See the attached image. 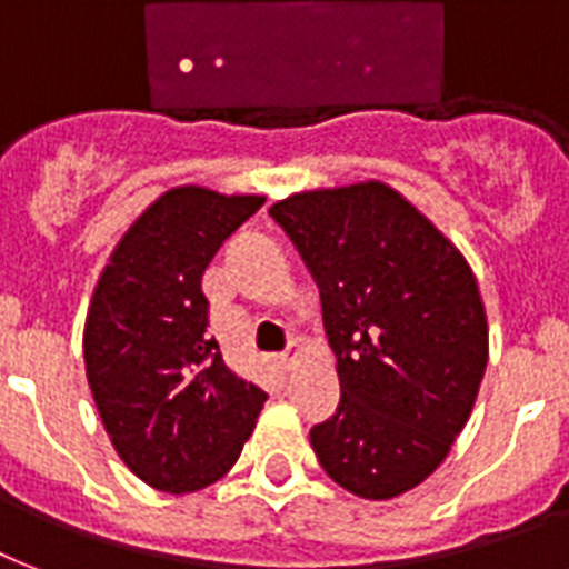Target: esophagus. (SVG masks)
Wrapping results in <instances>:
<instances>
[{"mask_svg":"<svg viewBox=\"0 0 569 569\" xmlns=\"http://www.w3.org/2000/svg\"><path fill=\"white\" fill-rule=\"evenodd\" d=\"M301 351H303V346H301V342H292V346L286 348L283 355L277 357V360H280V366H283V369H292V366H295V360H298V357H301Z\"/></svg>","mask_w":569,"mask_h":569,"instance_id":"esophagus-1","label":"esophagus"}]
</instances>
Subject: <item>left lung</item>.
Masks as SVG:
<instances>
[{"mask_svg": "<svg viewBox=\"0 0 569 569\" xmlns=\"http://www.w3.org/2000/svg\"><path fill=\"white\" fill-rule=\"evenodd\" d=\"M319 283L337 355V413L310 442L360 499L422 485L463 431L487 369L478 280L410 200L369 180L301 191L271 209Z\"/></svg>", "mask_w": 569, "mask_h": 569, "instance_id": "left-lung-1", "label": "left lung"}]
</instances>
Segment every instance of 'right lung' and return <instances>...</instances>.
Here are the masks:
<instances>
[{
  "label": "right lung",
  "instance_id": "obj_1",
  "mask_svg": "<svg viewBox=\"0 0 569 569\" xmlns=\"http://www.w3.org/2000/svg\"><path fill=\"white\" fill-rule=\"evenodd\" d=\"M266 203L200 186L164 191L123 232L84 319V372L120 460L144 485L194 493L227 476L266 392L223 363L203 271Z\"/></svg>",
  "mask_w": 569,
  "mask_h": 569
}]
</instances>
